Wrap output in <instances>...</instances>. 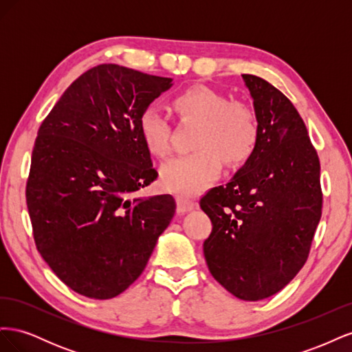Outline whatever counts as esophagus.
Listing matches in <instances>:
<instances>
[{
    "instance_id": "1",
    "label": "esophagus",
    "mask_w": 352,
    "mask_h": 352,
    "mask_svg": "<svg viewBox=\"0 0 352 352\" xmlns=\"http://www.w3.org/2000/svg\"><path fill=\"white\" fill-rule=\"evenodd\" d=\"M176 201H177V212H180V214H184V212L195 208V202L186 197H177Z\"/></svg>"
}]
</instances>
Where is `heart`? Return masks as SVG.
Segmentation results:
<instances>
[{"instance_id": "b5f03b06", "label": "heart", "mask_w": 352, "mask_h": 352, "mask_svg": "<svg viewBox=\"0 0 352 352\" xmlns=\"http://www.w3.org/2000/svg\"><path fill=\"white\" fill-rule=\"evenodd\" d=\"M173 109L184 122H199L194 138L197 151L172 158L162 167L160 180L175 194L197 195L207 189L221 168V160L238 164L250 158L258 144V122L247 104L204 85L180 92ZM141 140L154 157L172 150L173 126L155 107H146L138 120Z\"/></svg>"}]
</instances>
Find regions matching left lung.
Segmentation results:
<instances>
[{"mask_svg":"<svg viewBox=\"0 0 352 352\" xmlns=\"http://www.w3.org/2000/svg\"><path fill=\"white\" fill-rule=\"evenodd\" d=\"M258 122V144L230 182L207 190L199 207L211 220L208 270L245 301L272 296L302 269L322 217L320 162L287 97L242 74Z\"/></svg>","mask_w":352,"mask_h":352,"instance_id":"left-lung-1","label":"left lung"}]
</instances>
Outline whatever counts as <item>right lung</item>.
I'll return each mask as SVG.
<instances>
[{"mask_svg": "<svg viewBox=\"0 0 352 352\" xmlns=\"http://www.w3.org/2000/svg\"><path fill=\"white\" fill-rule=\"evenodd\" d=\"M172 80L95 66L39 126L26 182L32 232L51 270L83 296L127 289L175 216L172 195L129 199L158 176L138 120Z\"/></svg>", "mask_w": 352, "mask_h": 352, "instance_id": "right-lung-1", "label": "right lung"}]
</instances>
